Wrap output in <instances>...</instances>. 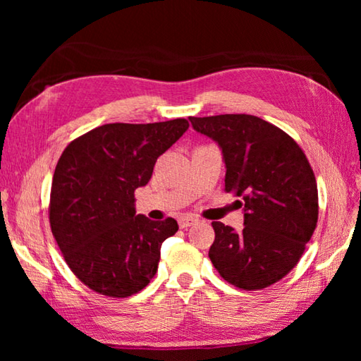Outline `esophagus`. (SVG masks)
<instances>
[{
  "instance_id": "esophagus-1",
  "label": "esophagus",
  "mask_w": 361,
  "mask_h": 361,
  "mask_svg": "<svg viewBox=\"0 0 361 361\" xmlns=\"http://www.w3.org/2000/svg\"><path fill=\"white\" fill-rule=\"evenodd\" d=\"M197 221H199V219L195 218V216H191V215H185V216H181L178 219L181 229H186V228H189V226H192V224H195Z\"/></svg>"
}]
</instances>
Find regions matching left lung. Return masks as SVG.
Wrapping results in <instances>:
<instances>
[{
    "label": "left lung",
    "instance_id": "8db88e82",
    "mask_svg": "<svg viewBox=\"0 0 361 361\" xmlns=\"http://www.w3.org/2000/svg\"><path fill=\"white\" fill-rule=\"evenodd\" d=\"M212 138L226 166L224 189L242 197L243 229L213 221L209 256L226 282L261 290L298 264L319 219L312 169L290 135L250 114L189 118Z\"/></svg>",
    "mask_w": 361,
    "mask_h": 361
}]
</instances>
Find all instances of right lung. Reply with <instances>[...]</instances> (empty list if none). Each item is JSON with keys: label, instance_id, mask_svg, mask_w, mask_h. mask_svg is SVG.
I'll return each mask as SVG.
<instances>
[{"label": "right lung", "instance_id": "obj_1", "mask_svg": "<svg viewBox=\"0 0 361 361\" xmlns=\"http://www.w3.org/2000/svg\"><path fill=\"white\" fill-rule=\"evenodd\" d=\"M186 119L105 124L66 146L52 178L49 221L75 276L100 295L127 298L156 276L173 218L137 215L135 192L157 157L188 130Z\"/></svg>", "mask_w": 361, "mask_h": 361}]
</instances>
